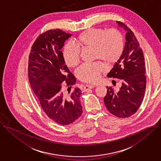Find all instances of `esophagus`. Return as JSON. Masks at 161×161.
<instances>
[{
  "label": "esophagus",
  "mask_w": 161,
  "mask_h": 161,
  "mask_svg": "<svg viewBox=\"0 0 161 161\" xmlns=\"http://www.w3.org/2000/svg\"><path fill=\"white\" fill-rule=\"evenodd\" d=\"M95 86H94V85H86V86H84L83 91H84V92H86V91H88V90H90V89L93 88Z\"/></svg>",
  "instance_id": "esophagus-1"
}]
</instances>
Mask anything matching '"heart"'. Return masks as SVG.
Masks as SVG:
<instances>
[{
    "instance_id": "b5f03b06",
    "label": "heart",
    "mask_w": 161,
    "mask_h": 161,
    "mask_svg": "<svg viewBox=\"0 0 161 161\" xmlns=\"http://www.w3.org/2000/svg\"><path fill=\"white\" fill-rule=\"evenodd\" d=\"M75 42L77 47L71 43H67L63 49V58L69 67H75L79 64V48H92L94 59L101 60L109 64L117 62L125 49L123 35L116 29H109L106 31L101 28L88 29L81 33ZM105 71V66L97 62L82 64L77 69L76 75L83 82L95 83Z\"/></svg>"
}]
</instances>
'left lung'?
Wrapping results in <instances>:
<instances>
[{
    "label": "left lung",
    "mask_w": 161,
    "mask_h": 161,
    "mask_svg": "<svg viewBox=\"0 0 161 161\" xmlns=\"http://www.w3.org/2000/svg\"><path fill=\"white\" fill-rule=\"evenodd\" d=\"M117 23L126 31V43L121 57L107 76L121 79L122 86L118 92L112 86H107L104 102L110 113L125 118L136 113L142 103L146 76L143 52L136 37L124 23L119 21Z\"/></svg>",
    "instance_id": "left-lung-1"
}]
</instances>
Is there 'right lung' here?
Instances as JSON below:
<instances>
[{"label":"right lung","instance_id":"right-lung-1","mask_svg":"<svg viewBox=\"0 0 161 161\" xmlns=\"http://www.w3.org/2000/svg\"><path fill=\"white\" fill-rule=\"evenodd\" d=\"M71 36L60 29L40 34L33 43L29 57L28 76L40 104L49 118L66 126L75 123L82 114L81 90L71 88L75 76L65 64L62 48ZM64 86L69 96L63 93Z\"/></svg>","mask_w":161,"mask_h":161}]
</instances>
